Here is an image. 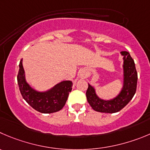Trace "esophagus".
<instances>
[{"label":"esophagus","instance_id":"esophagus-1","mask_svg":"<svg viewBox=\"0 0 150 150\" xmlns=\"http://www.w3.org/2000/svg\"><path fill=\"white\" fill-rule=\"evenodd\" d=\"M79 77L85 79L87 77V72L85 69H82L79 71Z\"/></svg>","mask_w":150,"mask_h":150}]
</instances>
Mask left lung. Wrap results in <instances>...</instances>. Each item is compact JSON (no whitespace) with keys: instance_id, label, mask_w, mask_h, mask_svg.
I'll list each match as a JSON object with an SVG mask.
<instances>
[{"instance_id":"obj_1","label":"left lung","mask_w":150,"mask_h":150,"mask_svg":"<svg viewBox=\"0 0 150 150\" xmlns=\"http://www.w3.org/2000/svg\"><path fill=\"white\" fill-rule=\"evenodd\" d=\"M123 57V80L119 93L110 99H102L97 95L96 88L88 83L87 100L94 110L105 113H114L125 108L132 99L136 91L138 74L134 60L127 51H121Z\"/></svg>"}]
</instances>
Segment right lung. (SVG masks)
Instances as JSON below:
<instances>
[{
    "instance_id": "1",
    "label": "right lung",
    "mask_w": 150,
    "mask_h": 150,
    "mask_svg": "<svg viewBox=\"0 0 150 150\" xmlns=\"http://www.w3.org/2000/svg\"><path fill=\"white\" fill-rule=\"evenodd\" d=\"M18 83L23 98L31 107L42 113H52L60 110L65 106L73 82L63 80L47 91L36 90L26 81L23 59L19 65Z\"/></svg>"
}]
</instances>
